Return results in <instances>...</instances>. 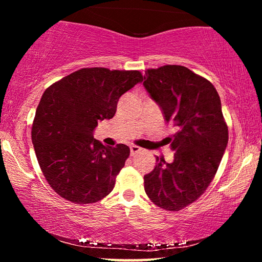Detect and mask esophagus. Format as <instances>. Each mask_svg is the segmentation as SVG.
<instances>
[{
    "label": "esophagus",
    "instance_id": "obj_1",
    "mask_svg": "<svg viewBox=\"0 0 262 262\" xmlns=\"http://www.w3.org/2000/svg\"><path fill=\"white\" fill-rule=\"evenodd\" d=\"M141 148L140 147H136V145H130V155L132 156H134V155H136L137 152L141 151Z\"/></svg>",
    "mask_w": 262,
    "mask_h": 262
}]
</instances>
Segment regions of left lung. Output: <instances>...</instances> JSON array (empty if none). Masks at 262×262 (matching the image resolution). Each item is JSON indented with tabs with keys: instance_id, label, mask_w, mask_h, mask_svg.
Returning a JSON list of instances; mask_svg holds the SVG:
<instances>
[{
	"instance_id": "8db88e82",
	"label": "left lung",
	"mask_w": 262,
	"mask_h": 262,
	"mask_svg": "<svg viewBox=\"0 0 262 262\" xmlns=\"http://www.w3.org/2000/svg\"><path fill=\"white\" fill-rule=\"evenodd\" d=\"M143 85L176 133L166 137L172 163L156 158L144 176V190L155 205L178 211L205 193L227 149L228 126L220 96L208 79L184 66L148 69ZM143 81V79H142Z\"/></svg>"
}]
</instances>
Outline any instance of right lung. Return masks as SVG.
<instances>
[{"instance_id":"1","label":"right lung","mask_w":262,"mask_h":262,"mask_svg":"<svg viewBox=\"0 0 262 262\" xmlns=\"http://www.w3.org/2000/svg\"><path fill=\"white\" fill-rule=\"evenodd\" d=\"M142 79L137 70L83 68L43 92L32 143L47 183L60 196L86 205L112 192L130 150L101 144L94 130L99 121L114 117L119 98Z\"/></svg>"}]
</instances>
